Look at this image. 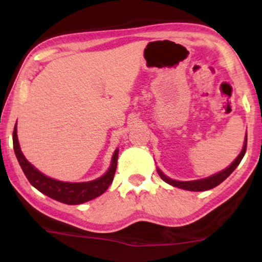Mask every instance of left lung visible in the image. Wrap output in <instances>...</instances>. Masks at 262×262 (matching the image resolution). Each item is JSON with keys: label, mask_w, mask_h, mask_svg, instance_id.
<instances>
[{"label": "left lung", "mask_w": 262, "mask_h": 262, "mask_svg": "<svg viewBox=\"0 0 262 262\" xmlns=\"http://www.w3.org/2000/svg\"><path fill=\"white\" fill-rule=\"evenodd\" d=\"M246 145H247V134L245 137V143H244L242 152L239 154V156L236 158V161H234L229 167L225 168V170L209 177V178L201 179V180H194V181H177V180H172L170 178H167L165 174L162 173L161 170H157V172H158L159 177H161L164 181H166L167 184L176 186V187H178V188L194 190V192H202V190L211 189V188L216 187V186H219L221 183H223V181L227 179L234 170H236V167L239 165V163L242 162L244 155H245V152H246Z\"/></svg>", "instance_id": "obj_1"}]
</instances>
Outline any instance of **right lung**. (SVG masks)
<instances>
[{"label":"right lung","mask_w":262,"mask_h":262,"mask_svg":"<svg viewBox=\"0 0 262 262\" xmlns=\"http://www.w3.org/2000/svg\"><path fill=\"white\" fill-rule=\"evenodd\" d=\"M12 141H14L16 157L18 159L21 170H23L30 184L37 188L39 192L54 199L56 201L66 203V205H81V203L99 196L112 184L118 164V149L114 151L111 167L103 177L96 180L88 181V183H62V181L48 178L41 172H39L32 164L26 161L19 148L16 126L14 128V133H12Z\"/></svg>","instance_id":"right-lung-1"}]
</instances>
